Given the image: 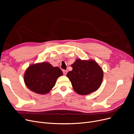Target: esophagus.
<instances>
[{"label":"esophagus","instance_id":"esophagus-1","mask_svg":"<svg viewBox=\"0 0 134 134\" xmlns=\"http://www.w3.org/2000/svg\"><path fill=\"white\" fill-rule=\"evenodd\" d=\"M67 72H68V71H67V70H63V74H64V75H66L67 74Z\"/></svg>","mask_w":134,"mask_h":134}]
</instances>
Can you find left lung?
Returning a JSON list of instances; mask_svg holds the SVG:
<instances>
[{
	"instance_id": "8db88e82",
	"label": "left lung",
	"mask_w": 134,
	"mask_h": 134,
	"mask_svg": "<svg viewBox=\"0 0 134 134\" xmlns=\"http://www.w3.org/2000/svg\"><path fill=\"white\" fill-rule=\"evenodd\" d=\"M72 71L67 77L71 81L74 91L81 95L95 92L100 88L103 77L101 67L93 60L77 59L71 65Z\"/></svg>"
}]
</instances>
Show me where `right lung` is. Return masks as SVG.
<instances>
[{
  "mask_svg": "<svg viewBox=\"0 0 134 134\" xmlns=\"http://www.w3.org/2000/svg\"><path fill=\"white\" fill-rule=\"evenodd\" d=\"M63 73L58 67L48 62L32 64L24 74V81L27 88L39 94H46L53 89L57 78Z\"/></svg>",
  "mask_w": 134,
  "mask_h": 134,
  "instance_id": "right-lung-1",
  "label": "right lung"
}]
</instances>
